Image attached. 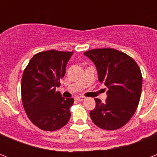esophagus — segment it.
I'll use <instances>...</instances> for the list:
<instances>
[{"label": "esophagus", "instance_id": "34e87169", "mask_svg": "<svg viewBox=\"0 0 157 157\" xmlns=\"http://www.w3.org/2000/svg\"><path fill=\"white\" fill-rule=\"evenodd\" d=\"M76 100L78 101H82L85 100V98H84V97H77V98H76Z\"/></svg>", "mask_w": 157, "mask_h": 157}]
</instances>
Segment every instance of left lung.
I'll return each mask as SVG.
<instances>
[{"mask_svg": "<svg viewBox=\"0 0 157 157\" xmlns=\"http://www.w3.org/2000/svg\"><path fill=\"white\" fill-rule=\"evenodd\" d=\"M98 70V79L109 89L102 103L95 98L90 112L95 125L104 130H117L134 116L141 94L142 75L132 58L114 48H96L84 52Z\"/></svg>", "mask_w": 157, "mask_h": 157, "instance_id": "left-lung-1", "label": "left lung"}]
</instances>
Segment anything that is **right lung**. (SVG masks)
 I'll use <instances>...</instances> for the list:
<instances>
[{"mask_svg": "<svg viewBox=\"0 0 157 157\" xmlns=\"http://www.w3.org/2000/svg\"><path fill=\"white\" fill-rule=\"evenodd\" d=\"M73 52L48 50L35 54L23 71L21 94L23 108L30 121L43 130L54 131L69 121L73 98L56 91L64 76Z\"/></svg>", "mask_w": 157, "mask_h": 157, "instance_id": "right-lung-1", "label": "right lung"}]
</instances>
